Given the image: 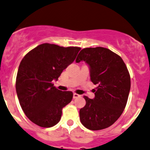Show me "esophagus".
<instances>
[{"instance_id":"1","label":"esophagus","mask_w":150,"mask_h":150,"mask_svg":"<svg viewBox=\"0 0 150 150\" xmlns=\"http://www.w3.org/2000/svg\"><path fill=\"white\" fill-rule=\"evenodd\" d=\"M81 97V95H79V94H76V93H74V94H73V98L74 99H76V98H78V97Z\"/></svg>"}]
</instances>
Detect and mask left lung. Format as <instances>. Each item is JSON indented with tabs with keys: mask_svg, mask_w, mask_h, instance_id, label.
Returning <instances> with one entry per match:
<instances>
[{
	"mask_svg": "<svg viewBox=\"0 0 150 150\" xmlns=\"http://www.w3.org/2000/svg\"><path fill=\"white\" fill-rule=\"evenodd\" d=\"M90 66L91 81L97 84L94 99L84 96L86 105L80 110V120L91 130L107 128L125 108L130 89V76L124 61L117 53L102 47L81 50L76 62Z\"/></svg>",
	"mask_w": 150,
	"mask_h": 150,
	"instance_id": "8db88e82",
	"label": "left lung"
}]
</instances>
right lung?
I'll return each instance as SVG.
<instances>
[{
    "label": "right lung",
    "mask_w": 150,
    "mask_h": 150,
    "mask_svg": "<svg viewBox=\"0 0 150 150\" xmlns=\"http://www.w3.org/2000/svg\"><path fill=\"white\" fill-rule=\"evenodd\" d=\"M81 47H61L44 43L29 51L22 59L16 78V91L26 117L42 127L56 125L62 109L73 97L53 86L62 72L75 61Z\"/></svg>",
    "instance_id": "right-lung-1"
}]
</instances>
